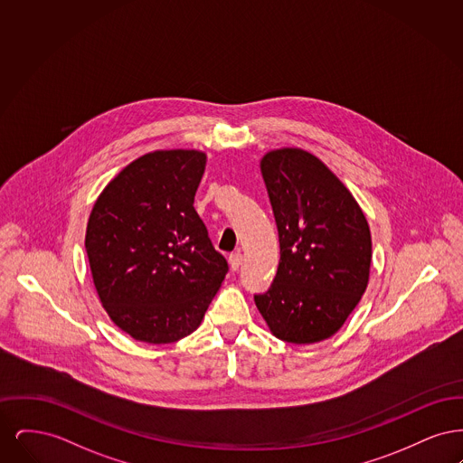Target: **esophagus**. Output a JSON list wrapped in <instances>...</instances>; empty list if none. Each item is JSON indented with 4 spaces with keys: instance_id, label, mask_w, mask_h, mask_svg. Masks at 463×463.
<instances>
[{
    "instance_id": "1",
    "label": "esophagus",
    "mask_w": 463,
    "mask_h": 463,
    "mask_svg": "<svg viewBox=\"0 0 463 463\" xmlns=\"http://www.w3.org/2000/svg\"><path fill=\"white\" fill-rule=\"evenodd\" d=\"M242 264V255L238 251V253H231L229 255V265H231V269L232 270H240V267Z\"/></svg>"
}]
</instances>
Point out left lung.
<instances>
[{
  "label": "left lung",
  "instance_id": "obj_1",
  "mask_svg": "<svg viewBox=\"0 0 463 463\" xmlns=\"http://www.w3.org/2000/svg\"><path fill=\"white\" fill-rule=\"evenodd\" d=\"M260 170L281 259L272 285L255 295V304L278 338L289 344L326 340L368 287V222L347 187L310 153L270 151Z\"/></svg>",
  "mask_w": 463,
  "mask_h": 463
}]
</instances>
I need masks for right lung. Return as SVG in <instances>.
<instances>
[{
	"instance_id": "add662e5",
	"label": "right lung",
	"mask_w": 463,
	"mask_h": 463,
	"mask_svg": "<svg viewBox=\"0 0 463 463\" xmlns=\"http://www.w3.org/2000/svg\"><path fill=\"white\" fill-rule=\"evenodd\" d=\"M206 156L156 151L121 170L95 201L85 248L116 326L147 344L196 330L229 270L194 210Z\"/></svg>"
}]
</instances>
